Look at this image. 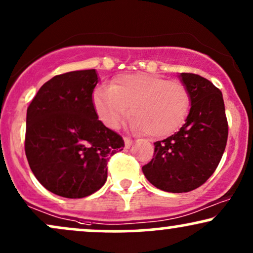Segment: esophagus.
<instances>
[{"label": "esophagus", "mask_w": 253, "mask_h": 253, "mask_svg": "<svg viewBox=\"0 0 253 253\" xmlns=\"http://www.w3.org/2000/svg\"><path fill=\"white\" fill-rule=\"evenodd\" d=\"M124 141H125V146H126V148H129L130 146H132V144H133L132 139L127 138V136H125V138H124Z\"/></svg>", "instance_id": "obj_1"}]
</instances>
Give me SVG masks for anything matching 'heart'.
<instances>
[{
	"label": "heart",
	"mask_w": 253,
	"mask_h": 253,
	"mask_svg": "<svg viewBox=\"0 0 253 253\" xmlns=\"http://www.w3.org/2000/svg\"><path fill=\"white\" fill-rule=\"evenodd\" d=\"M97 117L109 128H115L129 114L130 127L153 138L167 136L178 130L191 107L187 88L178 81H169L146 73L124 74L111 87H99L93 95Z\"/></svg>",
	"instance_id": "1"
}]
</instances>
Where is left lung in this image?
<instances>
[{"label":"left lung","mask_w":253,"mask_h":253,"mask_svg":"<svg viewBox=\"0 0 253 253\" xmlns=\"http://www.w3.org/2000/svg\"><path fill=\"white\" fill-rule=\"evenodd\" d=\"M179 78L190 93V113L178 132L154 142V158L142 166L152 185L172 193L196 190L213 174L229 135L220 90L192 73H181Z\"/></svg>","instance_id":"left-lung-1"}]
</instances>
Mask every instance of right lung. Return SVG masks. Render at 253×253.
<instances>
[{"mask_svg": "<svg viewBox=\"0 0 253 253\" xmlns=\"http://www.w3.org/2000/svg\"><path fill=\"white\" fill-rule=\"evenodd\" d=\"M95 69L56 75L27 109L24 151L43 187L60 197L84 198L107 180V161L124 150L123 138L97 119Z\"/></svg>", "mask_w": 253, "mask_h": 253, "instance_id": "right-lung-1", "label": "right lung"}]
</instances>
